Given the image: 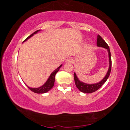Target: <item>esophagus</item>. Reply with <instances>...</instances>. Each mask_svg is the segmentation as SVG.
I'll list each match as a JSON object with an SVG mask.
<instances>
[{"instance_id":"34e87169","label":"esophagus","mask_w":130,"mask_h":130,"mask_svg":"<svg viewBox=\"0 0 130 130\" xmlns=\"http://www.w3.org/2000/svg\"><path fill=\"white\" fill-rule=\"evenodd\" d=\"M66 63H72L73 62V60H72V58H68L67 59V60H66Z\"/></svg>"}]
</instances>
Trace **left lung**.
<instances>
[{
  "label": "left lung",
  "mask_w": 130,
  "mask_h": 130,
  "mask_svg": "<svg viewBox=\"0 0 130 130\" xmlns=\"http://www.w3.org/2000/svg\"><path fill=\"white\" fill-rule=\"evenodd\" d=\"M97 46L102 47L104 48L105 49H107L108 52V60H109L108 69L107 73L105 74L104 77L103 78V80L99 81V83H94V84H87L80 81L78 78L77 76L76 73L74 72V82H75V84L76 85L77 88L78 89L79 91L83 92V93H92V92L96 91L97 90H98L103 84H104V83H105V81L107 80L109 76L110 73H111L112 62H111V52H110L109 47L108 46V45L107 44V43L105 42V41L99 36V35H98V37H97Z\"/></svg>",
  "instance_id": "left-lung-1"
}]
</instances>
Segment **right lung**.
<instances>
[{
    "instance_id": "1",
    "label": "right lung",
    "mask_w": 130,
    "mask_h": 130,
    "mask_svg": "<svg viewBox=\"0 0 130 130\" xmlns=\"http://www.w3.org/2000/svg\"><path fill=\"white\" fill-rule=\"evenodd\" d=\"M40 31H41V30H38L36 31H35L34 33L31 34L30 36H28L27 38L23 41V42H26L27 40V39L30 38L31 37L33 36L34 34H36L37 33H38V32ZM62 65L61 64L60 67H58L56 69H55L54 71L51 74H50V75L49 76V78H47V81H46V82L44 83L42 85V86L38 87V88H31L30 87H28L27 85H26H26L28 88H29V89H30L31 91L34 92V93H41V94L46 93V92H49L50 90L53 87L54 84V81H55V76H56V74L57 72H58V70H60V68L62 67Z\"/></svg>"
}]
</instances>
